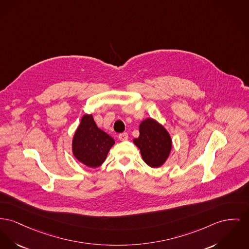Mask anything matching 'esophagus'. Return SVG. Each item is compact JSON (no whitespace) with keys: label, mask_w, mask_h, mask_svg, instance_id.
Wrapping results in <instances>:
<instances>
[{"label":"esophagus","mask_w":249,"mask_h":249,"mask_svg":"<svg viewBox=\"0 0 249 249\" xmlns=\"http://www.w3.org/2000/svg\"><path fill=\"white\" fill-rule=\"evenodd\" d=\"M128 133L127 132H123V133H120L119 135H118V139L120 140V141H126V140H128Z\"/></svg>","instance_id":"1"}]
</instances>
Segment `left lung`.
<instances>
[{
	"label": "left lung",
	"mask_w": 249,
	"mask_h": 249,
	"mask_svg": "<svg viewBox=\"0 0 249 249\" xmlns=\"http://www.w3.org/2000/svg\"><path fill=\"white\" fill-rule=\"evenodd\" d=\"M139 137L133 139L140 149L142 159L152 168L161 166L172 150V139L168 131L156 119L148 117L139 125Z\"/></svg>",
	"instance_id": "left-lung-1"
}]
</instances>
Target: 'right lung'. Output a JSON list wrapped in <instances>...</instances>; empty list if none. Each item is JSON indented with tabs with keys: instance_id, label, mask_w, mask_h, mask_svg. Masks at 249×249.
I'll return each instance as SVG.
<instances>
[{
	"instance_id": "right-lung-1",
	"label": "right lung",
	"mask_w": 249,
	"mask_h": 249,
	"mask_svg": "<svg viewBox=\"0 0 249 249\" xmlns=\"http://www.w3.org/2000/svg\"><path fill=\"white\" fill-rule=\"evenodd\" d=\"M115 140L98 128L92 115H84L72 138L74 157L91 168H97L106 160Z\"/></svg>"
}]
</instances>
